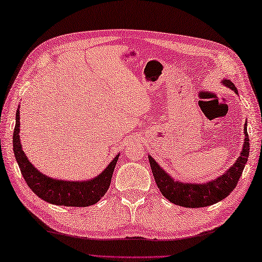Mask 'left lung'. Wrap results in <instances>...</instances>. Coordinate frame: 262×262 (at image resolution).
<instances>
[{
  "label": "left lung",
  "mask_w": 262,
  "mask_h": 262,
  "mask_svg": "<svg viewBox=\"0 0 262 262\" xmlns=\"http://www.w3.org/2000/svg\"><path fill=\"white\" fill-rule=\"evenodd\" d=\"M222 83L229 87L231 91L238 94L237 88L230 80H223ZM244 141L242 153L237 161L217 179L207 183H184L177 181L157 164L151 156H148L149 165L158 188L161 194L171 203L184 208H203L209 207L228 197L237 187V183L242 177L244 167H245L248 154H250V139L247 134V122L244 125Z\"/></svg>",
  "instance_id": "left-lung-1"
}]
</instances>
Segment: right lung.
Returning <instances> with one entry per match:
<instances>
[{"label":"right lung","instance_id":"right-lung-1","mask_svg":"<svg viewBox=\"0 0 262 262\" xmlns=\"http://www.w3.org/2000/svg\"><path fill=\"white\" fill-rule=\"evenodd\" d=\"M14 153L22 175L34 194L51 204L63 207H89L97 203L108 191L118 156L96 178L87 181H65L46 177L30 162L19 140V108L16 111V125L12 136Z\"/></svg>","mask_w":262,"mask_h":262}]
</instances>
